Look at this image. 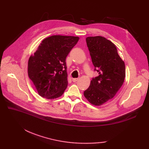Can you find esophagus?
Instances as JSON below:
<instances>
[{"mask_svg":"<svg viewBox=\"0 0 149 149\" xmlns=\"http://www.w3.org/2000/svg\"><path fill=\"white\" fill-rule=\"evenodd\" d=\"M79 80V78H75V79H72V81H73V82H76V81H77Z\"/></svg>","mask_w":149,"mask_h":149,"instance_id":"1","label":"esophagus"}]
</instances>
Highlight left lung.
Wrapping results in <instances>:
<instances>
[{
    "label": "left lung",
    "mask_w": 149,
    "mask_h": 149,
    "mask_svg": "<svg viewBox=\"0 0 149 149\" xmlns=\"http://www.w3.org/2000/svg\"><path fill=\"white\" fill-rule=\"evenodd\" d=\"M86 40L98 76L92 78L84 95L92 104L101 106L112 99L122 86L125 64L110 40L101 36L88 37Z\"/></svg>",
    "instance_id": "left-lung-1"
}]
</instances>
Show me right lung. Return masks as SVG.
Here are the masks:
<instances>
[{
    "label": "right lung",
    "mask_w": 149,
    "mask_h": 149,
    "mask_svg": "<svg viewBox=\"0 0 149 149\" xmlns=\"http://www.w3.org/2000/svg\"><path fill=\"white\" fill-rule=\"evenodd\" d=\"M79 40V37L50 36L29 57L28 76L39 95L54 99L64 93L68 86L66 58Z\"/></svg>",
    "instance_id": "right-lung-1"
}]
</instances>
